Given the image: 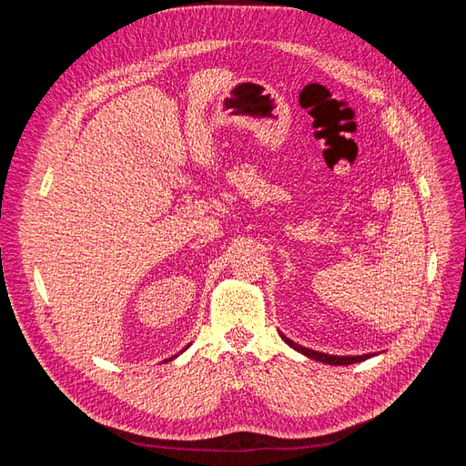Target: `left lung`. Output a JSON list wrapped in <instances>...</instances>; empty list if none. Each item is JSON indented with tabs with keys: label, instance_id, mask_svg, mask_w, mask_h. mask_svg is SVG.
Listing matches in <instances>:
<instances>
[{
	"label": "left lung",
	"instance_id": "8db88e82",
	"mask_svg": "<svg viewBox=\"0 0 466 466\" xmlns=\"http://www.w3.org/2000/svg\"><path fill=\"white\" fill-rule=\"evenodd\" d=\"M281 340H284L288 346H291L295 351H299V354L311 358V360H317V361H322V363H329V365H350V363H360V361H365L373 358L375 354H363V356H330V354H322V351H317V350H309V348H303L299 344H295L293 340H289L288 336H284L279 332Z\"/></svg>",
	"mask_w": 466,
	"mask_h": 466
}]
</instances>
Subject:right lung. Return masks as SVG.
<instances>
[{
    "label": "right lung",
    "mask_w": 466,
    "mask_h": 466,
    "mask_svg": "<svg viewBox=\"0 0 466 466\" xmlns=\"http://www.w3.org/2000/svg\"><path fill=\"white\" fill-rule=\"evenodd\" d=\"M175 358H177V356H175ZM168 360H171V358H168Z\"/></svg>",
    "instance_id": "1"
}]
</instances>
